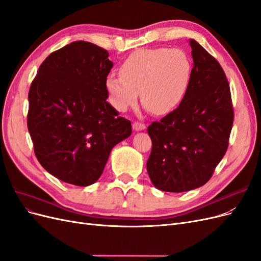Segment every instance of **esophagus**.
Segmentation results:
<instances>
[{
  "label": "esophagus",
  "instance_id": "34e87169",
  "mask_svg": "<svg viewBox=\"0 0 261 261\" xmlns=\"http://www.w3.org/2000/svg\"><path fill=\"white\" fill-rule=\"evenodd\" d=\"M133 128H134V130L139 132V130H144L146 128V126L144 124L139 123V122H135L133 124Z\"/></svg>",
  "mask_w": 261,
  "mask_h": 261
}]
</instances>
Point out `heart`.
<instances>
[{
    "instance_id": "b5f03b06",
    "label": "heart",
    "mask_w": 261,
    "mask_h": 261,
    "mask_svg": "<svg viewBox=\"0 0 261 261\" xmlns=\"http://www.w3.org/2000/svg\"><path fill=\"white\" fill-rule=\"evenodd\" d=\"M121 75L106 80L110 101L124 112L141 102L154 115L175 110L184 100L192 78V62L179 49H139L129 54L120 67Z\"/></svg>"
}]
</instances>
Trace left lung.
<instances>
[{
	"instance_id": "8db88e82",
	"label": "left lung",
	"mask_w": 261,
	"mask_h": 261,
	"mask_svg": "<svg viewBox=\"0 0 261 261\" xmlns=\"http://www.w3.org/2000/svg\"><path fill=\"white\" fill-rule=\"evenodd\" d=\"M194 66L181 103L148 126L147 171L154 187L183 193L204 185L222 160L234 120L231 91L219 62L189 39Z\"/></svg>"
}]
</instances>
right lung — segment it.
I'll return each mask as SVG.
<instances>
[{
    "instance_id": "right-lung-1",
    "label": "right lung",
    "mask_w": 261,
    "mask_h": 261,
    "mask_svg": "<svg viewBox=\"0 0 261 261\" xmlns=\"http://www.w3.org/2000/svg\"><path fill=\"white\" fill-rule=\"evenodd\" d=\"M109 52L74 41L51 53L31 83L27 125L38 161L68 184L99 179L115 145L132 124L107 101Z\"/></svg>"
}]
</instances>
